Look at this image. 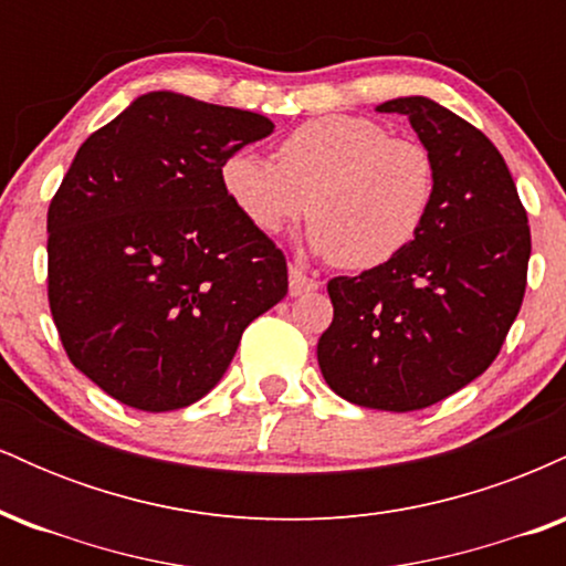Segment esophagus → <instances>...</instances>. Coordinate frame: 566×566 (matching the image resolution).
<instances>
[{
	"instance_id": "1",
	"label": "esophagus",
	"mask_w": 566,
	"mask_h": 566,
	"mask_svg": "<svg viewBox=\"0 0 566 566\" xmlns=\"http://www.w3.org/2000/svg\"><path fill=\"white\" fill-rule=\"evenodd\" d=\"M316 287H319V282H316L314 276H308L303 269H297V265H290V295L292 297L305 295V292H314Z\"/></svg>"
}]
</instances>
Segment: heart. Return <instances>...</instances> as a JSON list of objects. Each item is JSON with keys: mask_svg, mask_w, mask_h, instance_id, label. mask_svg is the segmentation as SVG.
<instances>
[{"mask_svg": "<svg viewBox=\"0 0 566 566\" xmlns=\"http://www.w3.org/2000/svg\"><path fill=\"white\" fill-rule=\"evenodd\" d=\"M233 210L274 237L308 212V244L343 269L394 261L423 231L437 199V165L418 140L394 138L367 116L324 114L276 146V161L233 151L220 165Z\"/></svg>", "mask_w": 566, "mask_h": 566, "instance_id": "obj_1", "label": "heart"}]
</instances>
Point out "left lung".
<instances>
[{"label": "left lung", "mask_w": 566, "mask_h": 566, "mask_svg": "<svg viewBox=\"0 0 566 566\" xmlns=\"http://www.w3.org/2000/svg\"><path fill=\"white\" fill-rule=\"evenodd\" d=\"M437 165L423 231L394 261L329 279L333 324L316 346L327 386L350 405L412 412L495 361L530 263L527 212L492 140L423 95L394 97Z\"/></svg>", "instance_id": "obj_1"}]
</instances>
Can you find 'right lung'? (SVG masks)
<instances>
[{"label": "right lung", "instance_id": "1", "mask_svg": "<svg viewBox=\"0 0 566 566\" xmlns=\"http://www.w3.org/2000/svg\"><path fill=\"white\" fill-rule=\"evenodd\" d=\"M263 114L154 90L90 135L48 212L50 311L71 365L122 405L210 394L244 327L287 295V261L233 210L229 154Z\"/></svg>", "mask_w": 566, "mask_h": 566}]
</instances>
